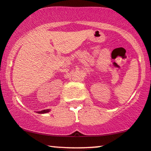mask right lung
<instances>
[{
    "label": "right lung",
    "instance_id": "1",
    "mask_svg": "<svg viewBox=\"0 0 151 151\" xmlns=\"http://www.w3.org/2000/svg\"><path fill=\"white\" fill-rule=\"evenodd\" d=\"M50 111L49 109H44V110H42L41 111H38V113L39 114H45V113H47V112Z\"/></svg>",
    "mask_w": 151,
    "mask_h": 151
}]
</instances>
